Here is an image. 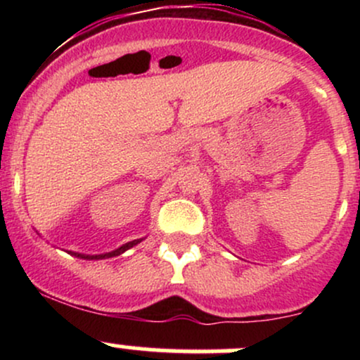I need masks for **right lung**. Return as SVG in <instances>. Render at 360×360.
<instances>
[{
	"label": "right lung",
	"mask_w": 360,
	"mask_h": 360,
	"mask_svg": "<svg viewBox=\"0 0 360 360\" xmlns=\"http://www.w3.org/2000/svg\"><path fill=\"white\" fill-rule=\"evenodd\" d=\"M139 242H140V240H131V242L125 243V245H122V247H120V249H117V250H113V252H108V254H100V255H84V254H72V255H76V257H81V259H108V257H115V255H120V254H122V252H125V250L130 249V247L137 245Z\"/></svg>",
	"instance_id": "obj_1"
}]
</instances>
